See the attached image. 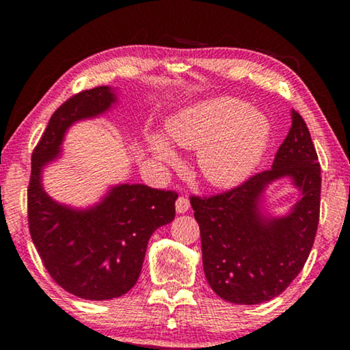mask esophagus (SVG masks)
<instances>
[{
  "label": "esophagus",
  "instance_id": "1",
  "mask_svg": "<svg viewBox=\"0 0 350 350\" xmlns=\"http://www.w3.org/2000/svg\"><path fill=\"white\" fill-rule=\"evenodd\" d=\"M175 207H176V212L178 213H186L189 210V199L186 198V196H180L178 199H176V204H175Z\"/></svg>",
  "mask_w": 350,
  "mask_h": 350
}]
</instances>
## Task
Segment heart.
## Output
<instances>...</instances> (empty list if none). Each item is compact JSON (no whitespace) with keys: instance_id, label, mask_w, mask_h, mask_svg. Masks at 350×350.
<instances>
[{"instance_id":"1","label":"heart","mask_w":350,"mask_h":350,"mask_svg":"<svg viewBox=\"0 0 350 350\" xmlns=\"http://www.w3.org/2000/svg\"><path fill=\"white\" fill-rule=\"evenodd\" d=\"M167 132L175 145L199 150L200 174L210 185L232 188L260 165L269 145L271 124L242 100L218 97L185 108L169 122ZM150 143L162 162H178L165 138L154 135Z\"/></svg>"}]
</instances>
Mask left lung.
I'll return each instance as SVG.
<instances>
[{"instance_id": "8db88e82", "label": "left lung", "mask_w": 350, "mask_h": 350, "mask_svg": "<svg viewBox=\"0 0 350 350\" xmlns=\"http://www.w3.org/2000/svg\"><path fill=\"white\" fill-rule=\"evenodd\" d=\"M290 176L301 199L282 219L260 213L262 191ZM320 164L304 119L291 111V127L272 169L210 198L191 196L200 229L204 272L219 298L260 304L279 296L308 261L320 217Z\"/></svg>"}]
</instances>
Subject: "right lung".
Returning a JSON list of instances; mask_svg holds the SVG:
<instances>
[{
	"mask_svg": "<svg viewBox=\"0 0 350 350\" xmlns=\"http://www.w3.org/2000/svg\"><path fill=\"white\" fill-rule=\"evenodd\" d=\"M116 102L107 85L83 90L52 114L31 154L28 228L46 271L68 293L103 301L137 284L151 234L175 218V191L119 185L102 202L75 210L52 200L41 185L42 167L60 154L71 124L95 118Z\"/></svg>",
	"mask_w": 350,
	"mask_h": 350,
	"instance_id": "obj_1",
	"label": "right lung"
}]
</instances>
